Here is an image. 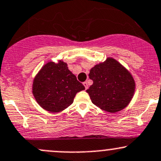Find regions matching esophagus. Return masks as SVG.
I'll list each match as a JSON object with an SVG mask.
<instances>
[{"mask_svg":"<svg viewBox=\"0 0 161 161\" xmlns=\"http://www.w3.org/2000/svg\"><path fill=\"white\" fill-rule=\"evenodd\" d=\"M83 85H84L85 88H86V89H87L88 88H89V86H88V82H84Z\"/></svg>","mask_w":161,"mask_h":161,"instance_id":"obj_1","label":"esophagus"}]
</instances>
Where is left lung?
Returning <instances> with one entry per match:
<instances>
[{
  "label": "left lung",
  "instance_id": "1",
  "mask_svg": "<svg viewBox=\"0 0 161 161\" xmlns=\"http://www.w3.org/2000/svg\"><path fill=\"white\" fill-rule=\"evenodd\" d=\"M93 84L86 90L94 105L111 113L122 110L129 104L135 90L130 73L118 61L108 58L90 70Z\"/></svg>",
  "mask_w": 161,
  "mask_h": 161
}]
</instances>
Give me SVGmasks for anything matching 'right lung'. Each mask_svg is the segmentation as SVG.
I'll use <instances>...</instances> for the list:
<instances>
[{"instance_id":"add662e5","label":"right lung","mask_w":161,"mask_h":161,"mask_svg":"<svg viewBox=\"0 0 161 161\" xmlns=\"http://www.w3.org/2000/svg\"><path fill=\"white\" fill-rule=\"evenodd\" d=\"M85 86L69 70L66 63L49 62L34 78L33 94L37 103L45 110L59 112L73 102L77 92Z\"/></svg>"}]
</instances>
